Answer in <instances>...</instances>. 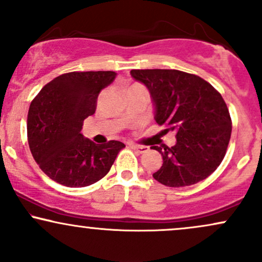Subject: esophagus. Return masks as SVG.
<instances>
[{
  "label": "esophagus",
  "mask_w": 262,
  "mask_h": 262,
  "mask_svg": "<svg viewBox=\"0 0 262 262\" xmlns=\"http://www.w3.org/2000/svg\"><path fill=\"white\" fill-rule=\"evenodd\" d=\"M129 146H130V148L133 150H137V151H139V152H145V151H148V150H149L148 146H144V145H135V144H129Z\"/></svg>",
  "instance_id": "obj_1"
}]
</instances>
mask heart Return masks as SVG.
I'll use <instances>...</instances> for the list:
<instances>
[{
	"label": "heart",
	"mask_w": 262,
	"mask_h": 262,
	"mask_svg": "<svg viewBox=\"0 0 262 262\" xmlns=\"http://www.w3.org/2000/svg\"><path fill=\"white\" fill-rule=\"evenodd\" d=\"M135 89H143V87L139 86V85H133V86H130V87H129L128 90H135Z\"/></svg>",
	"instance_id": "1"
}]
</instances>
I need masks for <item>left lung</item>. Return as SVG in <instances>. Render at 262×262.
<instances>
[{"mask_svg":"<svg viewBox=\"0 0 262 262\" xmlns=\"http://www.w3.org/2000/svg\"><path fill=\"white\" fill-rule=\"evenodd\" d=\"M149 90L159 125L176 133L173 146H151L162 156L152 177L167 187H185L207 179L221 165L231 134L222 95L197 75L179 70H132Z\"/></svg>","mask_w":262,"mask_h":262,"instance_id":"obj_1","label":"left lung"}]
</instances>
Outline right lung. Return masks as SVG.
<instances>
[{"instance_id":"add662e5","label":"right lung","mask_w":262,"mask_h":262,"mask_svg":"<svg viewBox=\"0 0 262 262\" xmlns=\"http://www.w3.org/2000/svg\"><path fill=\"white\" fill-rule=\"evenodd\" d=\"M116 76L114 71L60 75L32 101L27 119L29 149L41 171L60 185L85 187L100 181L125 146L117 140L96 144L81 134L100 92Z\"/></svg>"}]
</instances>
